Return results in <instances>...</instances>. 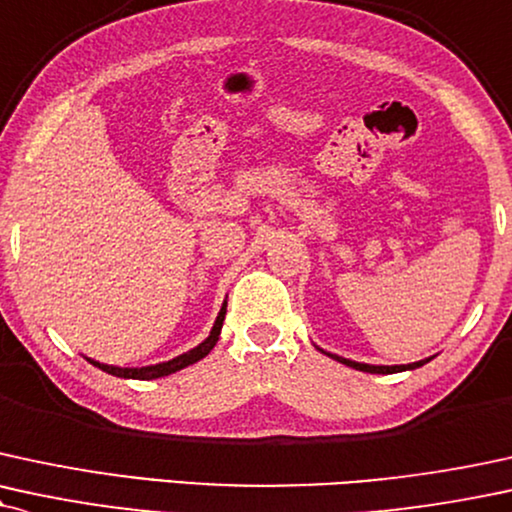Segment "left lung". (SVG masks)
<instances>
[{"instance_id": "left-lung-1", "label": "left lung", "mask_w": 512, "mask_h": 512, "mask_svg": "<svg viewBox=\"0 0 512 512\" xmlns=\"http://www.w3.org/2000/svg\"><path fill=\"white\" fill-rule=\"evenodd\" d=\"M322 350V348H319ZM326 353V350H322ZM329 357H334L336 362H341V365L346 367H353V369H360V372H369V374H396V372H405V369H417L422 365H427L432 357H427V360H420V362H410V365H367V362H355V360H348V357H341V355H334V353H326Z\"/></svg>"}]
</instances>
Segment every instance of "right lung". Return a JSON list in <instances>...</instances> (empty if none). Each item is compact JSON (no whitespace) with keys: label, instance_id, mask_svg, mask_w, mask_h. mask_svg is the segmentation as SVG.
<instances>
[{"label":"right lung","instance_id":"add662e5","mask_svg":"<svg viewBox=\"0 0 512 512\" xmlns=\"http://www.w3.org/2000/svg\"><path fill=\"white\" fill-rule=\"evenodd\" d=\"M224 317H226V300L224 305H221L219 315H217V322H214L212 331H209V336L205 341L200 343V346H195L193 350H188V353L174 357V360L169 362H159V365H147V367H116V365H104V362H97V360H90V357H85V360L90 362V365L100 367L102 372L107 374H114V377H121V379H140V381H150V379H159V377H169V374L178 372V369L188 367V365H195L197 360H202V357L209 355V350L217 346L219 341V334H221V324H224Z\"/></svg>","mask_w":512,"mask_h":512}]
</instances>
